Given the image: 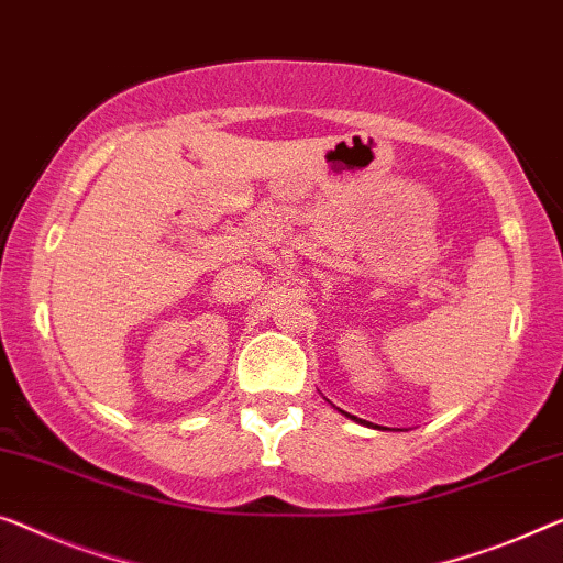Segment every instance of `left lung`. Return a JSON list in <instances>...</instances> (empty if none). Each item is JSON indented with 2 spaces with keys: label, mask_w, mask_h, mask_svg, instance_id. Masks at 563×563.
I'll return each mask as SVG.
<instances>
[{
  "label": "left lung",
  "mask_w": 563,
  "mask_h": 563,
  "mask_svg": "<svg viewBox=\"0 0 563 563\" xmlns=\"http://www.w3.org/2000/svg\"><path fill=\"white\" fill-rule=\"evenodd\" d=\"M341 415H346V412H341ZM346 417H351V415H346ZM351 419H354V422H358V424H366V427H374L372 422H366V419H358V417H351ZM379 430H382V427H379Z\"/></svg>",
  "instance_id": "1"
}]
</instances>
